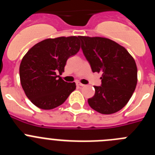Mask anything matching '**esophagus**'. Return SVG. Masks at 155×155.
I'll list each match as a JSON object with an SVG mask.
<instances>
[{"label": "esophagus", "mask_w": 155, "mask_h": 155, "mask_svg": "<svg viewBox=\"0 0 155 155\" xmlns=\"http://www.w3.org/2000/svg\"><path fill=\"white\" fill-rule=\"evenodd\" d=\"M77 85L81 86V87H83V86H84V84H81V83H80V82H77Z\"/></svg>", "instance_id": "esophagus-1"}]
</instances>
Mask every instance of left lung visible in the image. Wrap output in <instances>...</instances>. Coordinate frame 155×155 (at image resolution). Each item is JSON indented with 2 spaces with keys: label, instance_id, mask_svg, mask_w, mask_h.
<instances>
[{
  "label": "left lung",
  "instance_id": "8db88e82",
  "mask_svg": "<svg viewBox=\"0 0 155 155\" xmlns=\"http://www.w3.org/2000/svg\"><path fill=\"white\" fill-rule=\"evenodd\" d=\"M81 49L93 72H101L102 85L88 98L90 107L102 114H113L130 99L137 83V68L124 46L103 37L79 36Z\"/></svg>",
  "mask_w": 155,
  "mask_h": 155
}]
</instances>
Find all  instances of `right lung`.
Here are the masks:
<instances>
[{
  "label": "right lung",
  "instance_id": "1",
  "mask_svg": "<svg viewBox=\"0 0 155 155\" xmlns=\"http://www.w3.org/2000/svg\"><path fill=\"white\" fill-rule=\"evenodd\" d=\"M79 36L58 37L38 42L21 60L19 75L28 99L42 109H53L62 105L76 88L57 74L64 71L68 59L80 50Z\"/></svg>",
  "mask_w": 155,
  "mask_h": 155
}]
</instances>
